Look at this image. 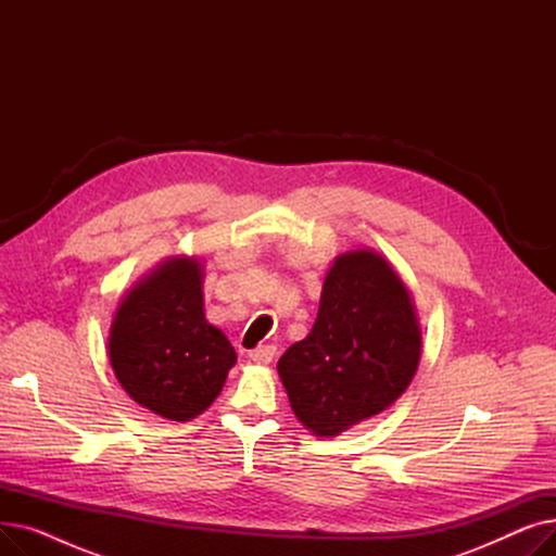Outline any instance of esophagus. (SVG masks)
<instances>
[{
	"mask_svg": "<svg viewBox=\"0 0 556 556\" xmlns=\"http://www.w3.org/2000/svg\"><path fill=\"white\" fill-rule=\"evenodd\" d=\"M275 354H277V349L266 344V346H256V349H252V352H248V358L256 365H268V363H273Z\"/></svg>",
	"mask_w": 556,
	"mask_h": 556,
	"instance_id": "obj_1",
	"label": "esophagus"
}]
</instances>
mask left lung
I'll return each instance as SVG.
<instances>
[{
  "label": "left lung",
  "instance_id": "8db88e82",
  "mask_svg": "<svg viewBox=\"0 0 556 556\" xmlns=\"http://www.w3.org/2000/svg\"><path fill=\"white\" fill-rule=\"evenodd\" d=\"M421 346L410 290L381 252L358 248L331 263L315 325L286 349L277 371L300 424L338 437L407 390Z\"/></svg>",
  "mask_w": 556,
  "mask_h": 556
}]
</instances>
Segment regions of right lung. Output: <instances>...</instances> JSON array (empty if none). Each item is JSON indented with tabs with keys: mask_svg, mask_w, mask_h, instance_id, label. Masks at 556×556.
Instances as JSON below:
<instances>
[{
	"mask_svg": "<svg viewBox=\"0 0 556 556\" xmlns=\"http://www.w3.org/2000/svg\"><path fill=\"white\" fill-rule=\"evenodd\" d=\"M204 266L168 256L116 306L108 358L124 392L168 421H191L220 394L237 363L227 336L204 317Z\"/></svg>",
	"mask_w": 556,
	"mask_h": 556,
	"instance_id": "obj_1",
	"label": "right lung"
}]
</instances>
